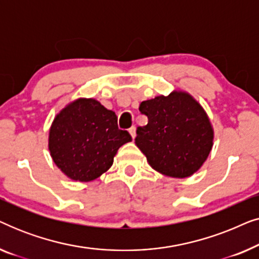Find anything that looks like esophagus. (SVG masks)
<instances>
[{"label": "esophagus", "mask_w": 259, "mask_h": 259, "mask_svg": "<svg viewBox=\"0 0 259 259\" xmlns=\"http://www.w3.org/2000/svg\"><path fill=\"white\" fill-rule=\"evenodd\" d=\"M130 134H131V137H132V139H134V138H136V127L134 126H132L130 128Z\"/></svg>", "instance_id": "esophagus-1"}]
</instances>
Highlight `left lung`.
I'll return each mask as SVG.
<instances>
[{
  "mask_svg": "<svg viewBox=\"0 0 259 259\" xmlns=\"http://www.w3.org/2000/svg\"><path fill=\"white\" fill-rule=\"evenodd\" d=\"M139 111L147 125L137 128L136 145L155 171L172 178H187L206 160L214 131L199 102L184 91H173L143 101Z\"/></svg>",
  "mask_w": 259,
  "mask_h": 259,
  "instance_id": "8db88e82",
  "label": "left lung"
}]
</instances>
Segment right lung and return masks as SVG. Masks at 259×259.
Masks as SVG:
<instances>
[{
	"label": "right lung",
	"mask_w": 259,
	"mask_h": 259,
	"mask_svg": "<svg viewBox=\"0 0 259 259\" xmlns=\"http://www.w3.org/2000/svg\"><path fill=\"white\" fill-rule=\"evenodd\" d=\"M130 141V133L118 128L114 112L93 98H79L55 115L48 150L63 175L86 183L108 171L116 152Z\"/></svg>",
	"instance_id": "1"
}]
</instances>
